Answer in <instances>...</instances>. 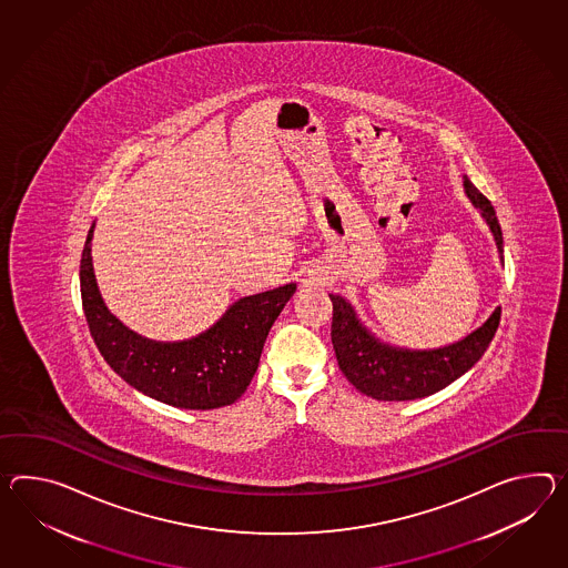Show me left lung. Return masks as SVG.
<instances>
[{"mask_svg": "<svg viewBox=\"0 0 568 568\" xmlns=\"http://www.w3.org/2000/svg\"><path fill=\"white\" fill-rule=\"evenodd\" d=\"M464 189L470 196L474 207L480 209L483 217L490 225L503 261V232L495 207L490 205L485 194L468 181V176H464ZM331 336L338 367L361 394L372 396L375 400H416L449 386L485 355L500 322V307H497L480 328H476L474 333L454 345L430 351H410L384 345L379 338H375L374 334L361 324L355 310L341 295H331Z\"/></svg>", "mask_w": 568, "mask_h": 568, "instance_id": "1", "label": "left lung"}]
</instances>
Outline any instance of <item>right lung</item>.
I'll return each mask as SVG.
<instances>
[{
  "label": "right lung",
  "mask_w": 568,
  "mask_h": 568,
  "mask_svg": "<svg viewBox=\"0 0 568 568\" xmlns=\"http://www.w3.org/2000/svg\"><path fill=\"white\" fill-rule=\"evenodd\" d=\"M90 227L80 263L83 314L98 351L129 386L176 408L211 410L234 404L258 369L266 334L295 293V283L237 300L191 341L155 343L112 316L92 268Z\"/></svg>",
  "instance_id": "obj_1"
}]
</instances>
